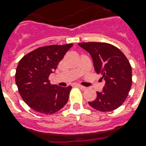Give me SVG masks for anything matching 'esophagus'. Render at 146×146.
I'll return each mask as SVG.
<instances>
[{
    "instance_id": "esophagus-1",
    "label": "esophagus",
    "mask_w": 146,
    "mask_h": 146,
    "mask_svg": "<svg viewBox=\"0 0 146 146\" xmlns=\"http://www.w3.org/2000/svg\"><path fill=\"white\" fill-rule=\"evenodd\" d=\"M76 86L78 87V88H80V89H82V90H86V87L83 86H81V85H76Z\"/></svg>"
}]
</instances>
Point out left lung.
<instances>
[{"label":"left lung","mask_w":146,"mask_h":146,"mask_svg":"<svg viewBox=\"0 0 146 146\" xmlns=\"http://www.w3.org/2000/svg\"><path fill=\"white\" fill-rule=\"evenodd\" d=\"M90 54L95 70L105 81L102 92L89 104L103 112L115 110L124 102L132 86V68L123 53L104 42L79 43Z\"/></svg>","instance_id":"left-lung-1"}]
</instances>
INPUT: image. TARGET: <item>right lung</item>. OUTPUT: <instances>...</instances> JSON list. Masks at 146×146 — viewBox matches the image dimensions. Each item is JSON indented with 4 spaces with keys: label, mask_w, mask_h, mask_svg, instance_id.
<instances>
[{
    "label": "right lung",
    "mask_w": 146,
    "mask_h": 146,
    "mask_svg": "<svg viewBox=\"0 0 146 146\" xmlns=\"http://www.w3.org/2000/svg\"><path fill=\"white\" fill-rule=\"evenodd\" d=\"M72 46L73 44L40 47L19 60L16 83L22 98L34 111L51 114L66 104L72 87L50 84L48 77Z\"/></svg>",
    "instance_id": "right-lung-1"
}]
</instances>
